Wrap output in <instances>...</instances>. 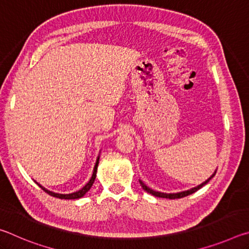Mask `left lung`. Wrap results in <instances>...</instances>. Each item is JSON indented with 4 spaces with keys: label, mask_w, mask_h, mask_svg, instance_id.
Returning a JSON list of instances; mask_svg holds the SVG:
<instances>
[{
    "label": "left lung",
    "mask_w": 249,
    "mask_h": 249,
    "mask_svg": "<svg viewBox=\"0 0 249 249\" xmlns=\"http://www.w3.org/2000/svg\"><path fill=\"white\" fill-rule=\"evenodd\" d=\"M215 174H216V170L214 171V174H213L212 176H211L208 180H205L203 183L199 184V185H197V187H196V188L190 189V190L182 191V192H178V193H163V192H158V191L153 190V189H150L149 187H147V185H146L144 182H142V180H140V183H141V185H142V188L144 189V190H145L146 192H148V193H150V195H153V196H158V197H166V199H180V197H184V196H190V195H192V193H195L196 191L199 190V189H201L202 187H203V185H205L206 183H208L209 181H210L211 179H212L214 176H215Z\"/></svg>",
    "instance_id": "8db88e82"
}]
</instances>
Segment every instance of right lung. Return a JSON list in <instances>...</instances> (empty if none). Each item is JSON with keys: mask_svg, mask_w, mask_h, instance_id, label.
<instances>
[{"mask_svg": "<svg viewBox=\"0 0 249 249\" xmlns=\"http://www.w3.org/2000/svg\"><path fill=\"white\" fill-rule=\"evenodd\" d=\"M99 159H100V157H98V159H96V162H95V166H94V169H93V174H92V177H91V179H90V181L89 182H88L86 185H84V187L82 188V189H80L79 191H77V192H73V193H69V195H61V193H54V192H53V191H49V190H47V189H45L43 185H40L38 182H36L37 184L39 185V187L43 189V190L46 192V193H48L49 196H54V197H59V199H66V200H74V199H79V197H82L84 195H86V193L90 190L91 189V187H92V184H93V182H94V180H95V177H96V170H98V165H99Z\"/></svg>", "mask_w": 249, "mask_h": 249, "instance_id": "right-lung-1", "label": "right lung"}]
</instances>
